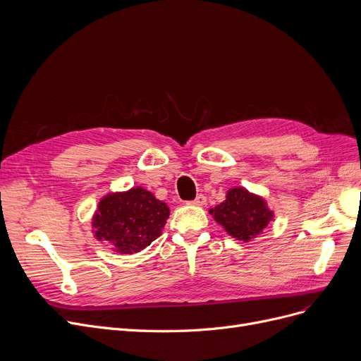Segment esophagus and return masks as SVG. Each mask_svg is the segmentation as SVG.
Segmentation results:
<instances>
[{
  "label": "esophagus",
  "mask_w": 361,
  "mask_h": 361,
  "mask_svg": "<svg viewBox=\"0 0 361 361\" xmlns=\"http://www.w3.org/2000/svg\"><path fill=\"white\" fill-rule=\"evenodd\" d=\"M205 202H207V198H205L204 195H198L195 200L190 201V204H192V205H204Z\"/></svg>",
  "instance_id": "34e87169"
}]
</instances>
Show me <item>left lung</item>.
<instances>
[{"label":"left lung","mask_w":361,"mask_h":361,"mask_svg":"<svg viewBox=\"0 0 361 361\" xmlns=\"http://www.w3.org/2000/svg\"><path fill=\"white\" fill-rule=\"evenodd\" d=\"M210 214L231 236L244 243L260 235L274 217L264 198L239 186L229 190L226 200L212 209Z\"/></svg>","instance_id":"1"}]
</instances>
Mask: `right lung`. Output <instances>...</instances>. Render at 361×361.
<instances>
[{
  "mask_svg": "<svg viewBox=\"0 0 361 361\" xmlns=\"http://www.w3.org/2000/svg\"><path fill=\"white\" fill-rule=\"evenodd\" d=\"M169 214L167 204L142 186L107 194L92 217L94 236L110 243L116 252H140L161 235Z\"/></svg>",
  "mask_w": 361,
  "mask_h": 361,
  "instance_id": "obj_1",
  "label": "right lung"
}]
</instances>
